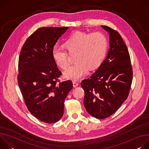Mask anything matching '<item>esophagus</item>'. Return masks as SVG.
<instances>
[{
  "label": "esophagus",
  "mask_w": 149,
  "mask_h": 149,
  "mask_svg": "<svg viewBox=\"0 0 149 149\" xmlns=\"http://www.w3.org/2000/svg\"><path fill=\"white\" fill-rule=\"evenodd\" d=\"M78 86V83L76 82H73V87H77Z\"/></svg>",
  "instance_id": "esophagus-1"
}]
</instances>
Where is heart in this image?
<instances>
[{
    "instance_id": "heart-1",
    "label": "heart",
    "mask_w": 149,
    "mask_h": 149,
    "mask_svg": "<svg viewBox=\"0 0 149 149\" xmlns=\"http://www.w3.org/2000/svg\"><path fill=\"white\" fill-rule=\"evenodd\" d=\"M65 45L71 54H77L74 65L69 66L63 75L73 81L86 76L90 70L98 67L105 58L107 49L105 36L100 32L88 33L76 31L65 41ZM52 56L56 64L62 69L69 63L68 52L62 47L55 45L52 49Z\"/></svg>"
}]
</instances>
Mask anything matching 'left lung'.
Instances as JSON below:
<instances>
[{"mask_svg": "<svg viewBox=\"0 0 149 149\" xmlns=\"http://www.w3.org/2000/svg\"><path fill=\"white\" fill-rule=\"evenodd\" d=\"M101 27L109 34L107 55L97 70L81 83L85 93V108L98 119L117 111L128 97L133 78L130 55L121 35L109 26Z\"/></svg>", "mask_w": 149, "mask_h": 149, "instance_id": "1", "label": "left lung"}]
</instances>
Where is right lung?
Returning <instances> with one entry per match:
<instances>
[{"instance_id":"add662e5","label":"right lung","mask_w":149,"mask_h":149,"mask_svg":"<svg viewBox=\"0 0 149 149\" xmlns=\"http://www.w3.org/2000/svg\"><path fill=\"white\" fill-rule=\"evenodd\" d=\"M68 27L38 29L20 51L18 84L25 104L40 121L54 123L63 116L64 100L72 88L68 80L57 83L62 74L52 56V49Z\"/></svg>"}]
</instances>
